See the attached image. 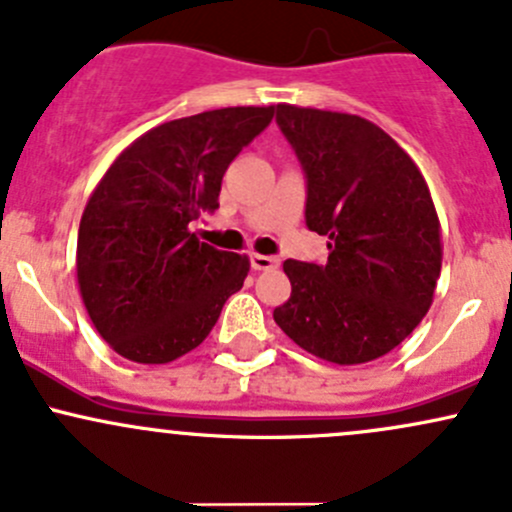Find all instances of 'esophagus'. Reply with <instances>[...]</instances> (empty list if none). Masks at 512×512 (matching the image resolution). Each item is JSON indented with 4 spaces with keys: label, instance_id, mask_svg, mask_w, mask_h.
<instances>
[{
    "label": "esophagus",
    "instance_id": "obj_1",
    "mask_svg": "<svg viewBox=\"0 0 512 512\" xmlns=\"http://www.w3.org/2000/svg\"><path fill=\"white\" fill-rule=\"evenodd\" d=\"M278 261L273 256H263V254H251V268L254 271H271L276 268Z\"/></svg>",
    "mask_w": 512,
    "mask_h": 512
}]
</instances>
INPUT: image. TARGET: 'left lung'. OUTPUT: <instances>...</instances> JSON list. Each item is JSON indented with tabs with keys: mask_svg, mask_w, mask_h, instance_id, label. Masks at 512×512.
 <instances>
[{
	"mask_svg": "<svg viewBox=\"0 0 512 512\" xmlns=\"http://www.w3.org/2000/svg\"><path fill=\"white\" fill-rule=\"evenodd\" d=\"M308 182L305 224L328 263L288 258L291 298L273 320L335 365L387 355L421 323L441 273V224L426 179L382 128L350 113L276 105Z\"/></svg>",
	"mask_w": 512,
	"mask_h": 512,
	"instance_id": "1",
	"label": "left lung"
}]
</instances>
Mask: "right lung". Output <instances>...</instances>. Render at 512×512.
Here are the masks:
<instances>
[{"label":"right lung","mask_w":512,"mask_h":512,"mask_svg":"<svg viewBox=\"0 0 512 512\" xmlns=\"http://www.w3.org/2000/svg\"><path fill=\"white\" fill-rule=\"evenodd\" d=\"M276 108H219L147 130L108 167L78 226L76 273L93 325L125 360L165 365L212 333L249 258L189 231Z\"/></svg>","instance_id":"right-lung-1"}]
</instances>
